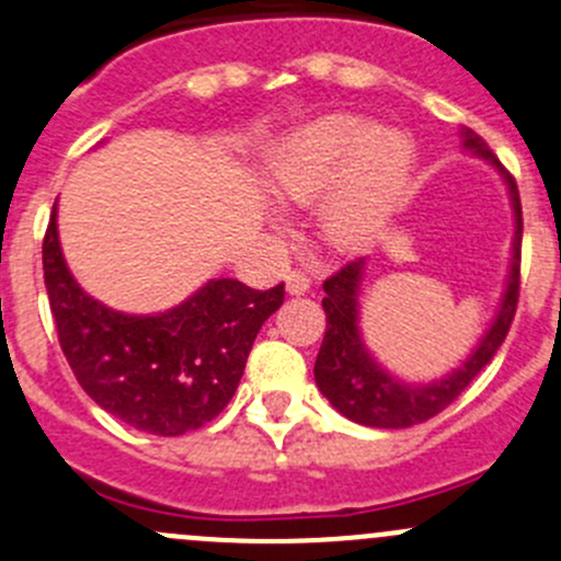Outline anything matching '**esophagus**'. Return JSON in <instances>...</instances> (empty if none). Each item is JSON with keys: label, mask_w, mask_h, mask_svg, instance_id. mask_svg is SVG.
<instances>
[{"label": "esophagus", "mask_w": 561, "mask_h": 561, "mask_svg": "<svg viewBox=\"0 0 561 561\" xmlns=\"http://www.w3.org/2000/svg\"><path fill=\"white\" fill-rule=\"evenodd\" d=\"M309 285H312V279H309V274H304V271H290L287 274V293L290 296H304V293L309 290Z\"/></svg>", "instance_id": "esophagus-1"}]
</instances>
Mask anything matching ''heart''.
I'll use <instances>...</instances> for the list:
<instances>
[{"label": "heart", "mask_w": 561, "mask_h": 561, "mask_svg": "<svg viewBox=\"0 0 561 561\" xmlns=\"http://www.w3.org/2000/svg\"><path fill=\"white\" fill-rule=\"evenodd\" d=\"M413 142L358 114H323L301 125L271 161V192L296 208L320 203L318 225L336 249L373 241L405 199ZM282 225V221H276Z\"/></svg>", "instance_id": "obj_1"}]
</instances>
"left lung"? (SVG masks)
<instances>
[{"label":"left lung","instance_id":"left-lung-1","mask_svg":"<svg viewBox=\"0 0 561 561\" xmlns=\"http://www.w3.org/2000/svg\"><path fill=\"white\" fill-rule=\"evenodd\" d=\"M463 148L474 153L477 159L488 161L493 170L507 183L510 205L515 216V238H513V257H510L507 285H504L502 304L493 314L491 325L474 351L466 356L460 367L447 373L444 378L427 380V383H411L397 375H391L378 358L364 345V336L358 323V296H362L364 263L358 257L342 265L334 276L323 282V312H325V336L320 345L318 362H314V383L323 391L325 400L347 416L351 422L364 427H383V431H402V427L427 422L436 413H442L449 402L460 397V391L482 373L488 362L496 356L507 336L510 323L515 318L520 290V236H524V219H520V197L513 175L502 167V161L491 153L482 136H477L471 128L460 130Z\"/></svg>","mask_w":561,"mask_h":561}]
</instances>
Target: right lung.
<instances>
[{
    "label": "right lung",
    "instance_id": "obj_1",
    "mask_svg": "<svg viewBox=\"0 0 561 561\" xmlns=\"http://www.w3.org/2000/svg\"><path fill=\"white\" fill-rule=\"evenodd\" d=\"M43 276L59 345L81 389L119 422L153 436H183L225 411L254 336L285 301V285L254 290L238 279H210L167 312H117L70 274L57 203L43 238Z\"/></svg>",
    "mask_w": 561,
    "mask_h": 561
}]
</instances>
